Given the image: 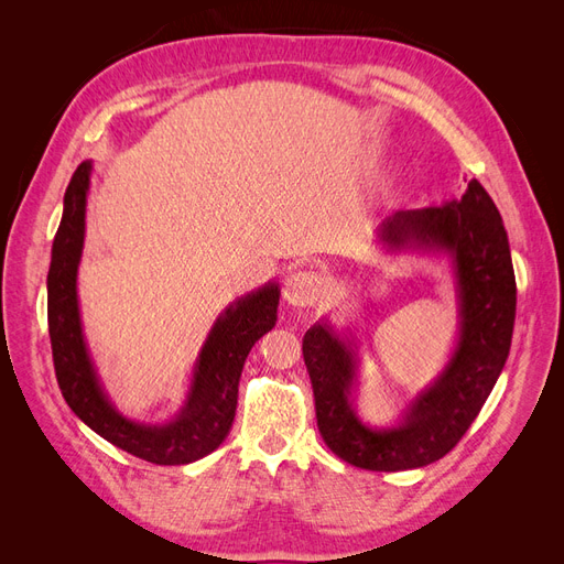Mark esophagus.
I'll return each instance as SVG.
<instances>
[{"label": "esophagus", "mask_w": 564, "mask_h": 564, "mask_svg": "<svg viewBox=\"0 0 564 564\" xmlns=\"http://www.w3.org/2000/svg\"><path fill=\"white\" fill-rule=\"evenodd\" d=\"M284 301L294 308H308V305H315L327 294V280H324L319 272L315 270H294L289 272L284 280Z\"/></svg>", "instance_id": "34e87169"}]
</instances>
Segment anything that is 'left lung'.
Masks as SVG:
<instances>
[{
  "instance_id": "obj_1",
  "label": "left lung",
  "mask_w": 564,
  "mask_h": 564,
  "mask_svg": "<svg viewBox=\"0 0 564 564\" xmlns=\"http://www.w3.org/2000/svg\"><path fill=\"white\" fill-rule=\"evenodd\" d=\"M386 251L447 256L458 301V338L437 379L406 404L395 425H369L357 416V344L329 319L303 336L319 435L338 458L365 470H412L456 447L480 414L508 360L516 324V272L497 204L475 178L458 199L409 209L379 226Z\"/></svg>"
}]
</instances>
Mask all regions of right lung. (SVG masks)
I'll list each match as a JSON object with an SVG mask.
<instances>
[{
    "label": "right lung",
    "mask_w": 564,
    "mask_h": 564,
    "mask_svg": "<svg viewBox=\"0 0 564 564\" xmlns=\"http://www.w3.org/2000/svg\"><path fill=\"white\" fill-rule=\"evenodd\" d=\"M89 181L91 160L77 166L65 191L46 278L48 336L61 392L67 406L110 445L158 466L193 464L230 433L245 360L256 340L275 327L280 286L268 282L232 301L216 317L195 360L185 404L172 421L141 423L124 416L98 379L79 317L77 268L87 228Z\"/></svg>",
    "instance_id": "add662e5"
}]
</instances>
